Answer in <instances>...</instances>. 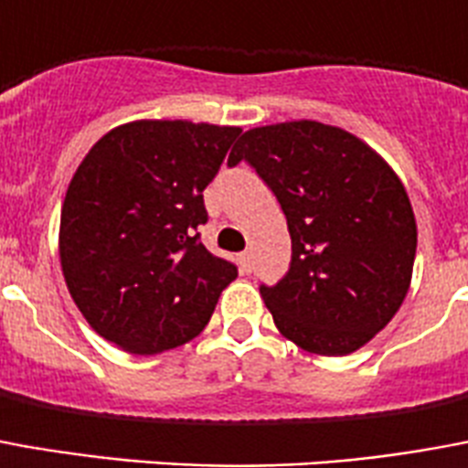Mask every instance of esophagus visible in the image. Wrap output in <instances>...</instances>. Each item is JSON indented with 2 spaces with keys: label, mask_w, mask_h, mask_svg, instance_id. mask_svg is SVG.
Returning <instances> with one entry per match:
<instances>
[{
  "label": "esophagus",
  "mask_w": 468,
  "mask_h": 468,
  "mask_svg": "<svg viewBox=\"0 0 468 468\" xmlns=\"http://www.w3.org/2000/svg\"><path fill=\"white\" fill-rule=\"evenodd\" d=\"M238 262H240V270H243V272H250V270H252V255H250V252H240V255H238Z\"/></svg>",
  "instance_id": "esophagus-1"
}]
</instances>
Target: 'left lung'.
<instances>
[{
	"mask_svg": "<svg viewBox=\"0 0 468 468\" xmlns=\"http://www.w3.org/2000/svg\"><path fill=\"white\" fill-rule=\"evenodd\" d=\"M240 161L272 188L292 240L285 278L261 287L280 335L322 357L365 347L411 285L417 220L399 176L355 133L307 119L245 131L228 164Z\"/></svg>",
	"mask_w": 468,
	"mask_h": 468,
	"instance_id": "obj_1",
	"label": "left lung"
}]
</instances>
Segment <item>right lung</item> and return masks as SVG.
<instances>
[{"mask_svg": "<svg viewBox=\"0 0 468 468\" xmlns=\"http://www.w3.org/2000/svg\"><path fill=\"white\" fill-rule=\"evenodd\" d=\"M238 126L141 119L111 128L69 183L58 225L67 287L93 332L131 355L193 340L238 278L196 228Z\"/></svg>", "mask_w": 468, "mask_h": 468, "instance_id": "obj_1", "label": "right lung"}]
</instances>
